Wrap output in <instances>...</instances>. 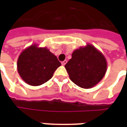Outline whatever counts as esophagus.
Returning <instances> with one entry per match:
<instances>
[{
  "instance_id": "esophagus-1",
  "label": "esophagus",
  "mask_w": 127,
  "mask_h": 127,
  "mask_svg": "<svg viewBox=\"0 0 127 127\" xmlns=\"http://www.w3.org/2000/svg\"><path fill=\"white\" fill-rule=\"evenodd\" d=\"M66 63H67V61H63V62H62V63H61V64H62V65H65V64H66Z\"/></svg>"
}]
</instances>
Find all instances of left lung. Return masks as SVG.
I'll use <instances>...</instances> for the list:
<instances>
[{"instance_id": "left-lung-1", "label": "left lung", "mask_w": 127, "mask_h": 127, "mask_svg": "<svg viewBox=\"0 0 127 127\" xmlns=\"http://www.w3.org/2000/svg\"><path fill=\"white\" fill-rule=\"evenodd\" d=\"M65 69L73 82L82 88L96 85L107 71L105 57L91 44L75 50Z\"/></svg>"}]
</instances>
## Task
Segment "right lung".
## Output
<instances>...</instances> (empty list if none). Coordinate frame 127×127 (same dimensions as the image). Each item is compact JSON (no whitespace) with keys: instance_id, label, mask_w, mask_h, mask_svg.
<instances>
[{"instance_id":"right-lung-1","label":"right lung","mask_w":127,"mask_h":127,"mask_svg":"<svg viewBox=\"0 0 127 127\" xmlns=\"http://www.w3.org/2000/svg\"><path fill=\"white\" fill-rule=\"evenodd\" d=\"M61 65L58 58L46 47L33 44L21 52L17 69L21 78L29 85L40 86L50 80Z\"/></svg>"}]
</instances>
